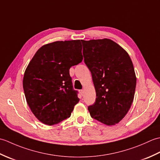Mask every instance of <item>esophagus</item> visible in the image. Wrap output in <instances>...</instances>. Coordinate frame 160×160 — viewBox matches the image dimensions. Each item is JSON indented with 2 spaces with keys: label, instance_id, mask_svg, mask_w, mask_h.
Instances as JSON below:
<instances>
[{
  "label": "esophagus",
  "instance_id": "1",
  "mask_svg": "<svg viewBox=\"0 0 160 160\" xmlns=\"http://www.w3.org/2000/svg\"><path fill=\"white\" fill-rule=\"evenodd\" d=\"M80 93L81 94V96H83V93H84V90H80Z\"/></svg>",
  "mask_w": 160,
  "mask_h": 160
}]
</instances>
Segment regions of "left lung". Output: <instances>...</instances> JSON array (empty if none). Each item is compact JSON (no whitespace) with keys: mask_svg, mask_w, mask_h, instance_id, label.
I'll return each mask as SVG.
<instances>
[{"mask_svg":"<svg viewBox=\"0 0 160 160\" xmlns=\"http://www.w3.org/2000/svg\"><path fill=\"white\" fill-rule=\"evenodd\" d=\"M81 41L97 97L88 110L95 120L114 125L124 118L133 100L137 80L133 64L127 52L110 39Z\"/></svg>","mask_w":160,"mask_h":160,"instance_id":"obj_1","label":"left lung"}]
</instances>
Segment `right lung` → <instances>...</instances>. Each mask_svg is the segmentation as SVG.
Masks as SVG:
<instances>
[{
	"label": "right lung",
	"mask_w": 160,
	"mask_h": 160,
	"mask_svg": "<svg viewBox=\"0 0 160 160\" xmlns=\"http://www.w3.org/2000/svg\"><path fill=\"white\" fill-rule=\"evenodd\" d=\"M80 40L56 41L42 46L30 61L23 78L27 102L43 124L54 125L71 116L78 102L71 67L82 61Z\"/></svg>",
	"instance_id": "right-lung-1"
}]
</instances>
